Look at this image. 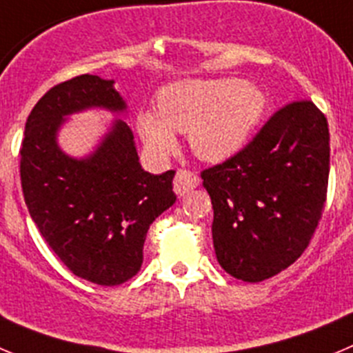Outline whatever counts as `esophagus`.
Instances as JSON below:
<instances>
[{"label": "esophagus", "mask_w": 353, "mask_h": 353, "mask_svg": "<svg viewBox=\"0 0 353 353\" xmlns=\"http://www.w3.org/2000/svg\"><path fill=\"white\" fill-rule=\"evenodd\" d=\"M199 184H200V177L196 176L195 172L186 169H179L176 172V177H174V192H176L179 196H183L186 195L188 192L195 190Z\"/></svg>", "instance_id": "34e87169"}]
</instances>
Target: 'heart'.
I'll return each mask as SVG.
<instances>
[{"instance_id": "b5f03b06", "label": "heart", "mask_w": 353, "mask_h": 353, "mask_svg": "<svg viewBox=\"0 0 353 353\" xmlns=\"http://www.w3.org/2000/svg\"><path fill=\"white\" fill-rule=\"evenodd\" d=\"M263 110L265 95L251 83L188 80L163 88L157 113L137 117V130L154 157H167L181 132L200 160L219 163L245 146Z\"/></svg>"}]
</instances>
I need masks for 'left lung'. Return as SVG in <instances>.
<instances>
[{
    "instance_id": "left-lung-1",
    "label": "left lung",
    "mask_w": 353,
    "mask_h": 353,
    "mask_svg": "<svg viewBox=\"0 0 353 353\" xmlns=\"http://www.w3.org/2000/svg\"><path fill=\"white\" fill-rule=\"evenodd\" d=\"M329 151L324 113L312 101H294L239 153L202 170L214 251L226 273L261 282L305 252L327 199Z\"/></svg>"
}]
</instances>
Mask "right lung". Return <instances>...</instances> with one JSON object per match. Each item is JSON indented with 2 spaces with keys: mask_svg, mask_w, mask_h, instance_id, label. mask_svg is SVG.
<instances>
[{
  "mask_svg": "<svg viewBox=\"0 0 353 353\" xmlns=\"http://www.w3.org/2000/svg\"><path fill=\"white\" fill-rule=\"evenodd\" d=\"M113 83L81 74L52 87L28 117L21 146L22 193L43 239L74 275L110 288L139 272L151 223L176 202V170L146 172L125 121L81 160L57 146L65 114L125 110Z\"/></svg>",
  "mask_w": 353,
  "mask_h": 353,
  "instance_id": "add662e5",
  "label": "right lung"
}]
</instances>
